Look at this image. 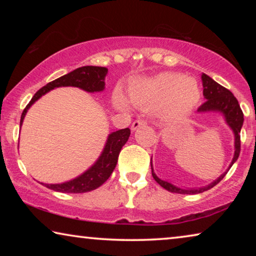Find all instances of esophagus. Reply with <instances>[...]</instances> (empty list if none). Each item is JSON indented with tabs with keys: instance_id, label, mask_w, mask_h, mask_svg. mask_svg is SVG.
I'll use <instances>...</instances> for the list:
<instances>
[{
	"instance_id": "34e87169",
	"label": "esophagus",
	"mask_w": 256,
	"mask_h": 256,
	"mask_svg": "<svg viewBox=\"0 0 256 256\" xmlns=\"http://www.w3.org/2000/svg\"><path fill=\"white\" fill-rule=\"evenodd\" d=\"M143 124H146V121L144 120H141V118H138V120H135L134 122H132V132L136 130V129L140 128Z\"/></svg>"
}]
</instances>
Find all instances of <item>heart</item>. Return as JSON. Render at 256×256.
Listing matches in <instances>:
<instances>
[{
  "label": "heart",
  "instance_id": "1",
  "mask_svg": "<svg viewBox=\"0 0 256 256\" xmlns=\"http://www.w3.org/2000/svg\"><path fill=\"white\" fill-rule=\"evenodd\" d=\"M128 96L136 107L152 108L160 104L166 116L177 118L197 104L200 99V90L194 79L166 72L132 82L129 86ZM113 102L118 110H127L129 108L127 99L118 90L114 93Z\"/></svg>",
  "mask_w": 256,
  "mask_h": 256
}]
</instances>
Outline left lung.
<instances>
[{
	"label": "left lung",
	"mask_w": 256,
	"mask_h": 256,
	"mask_svg": "<svg viewBox=\"0 0 256 256\" xmlns=\"http://www.w3.org/2000/svg\"><path fill=\"white\" fill-rule=\"evenodd\" d=\"M202 96L206 99L204 104L198 108L199 113H206V112H219L224 115L225 118L226 124H228V127L233 130L234 134V156L232 160V163L230 164V168L233 166L234 162L238 160V157L240 155V132L241 127L244 124V113L241 110L240 104L238 102L236 98L233 96V93L228 90L225 87L219 85L218 82H216L211 76H208L205 73L202 74ZM230 168L227 171L230 170ZM227 171H225L222 176L216 178L214 182H212L211 184H208V186L199 188H180L172 185L169 182L162 180L160 178L156 176V174L154 172L152 169V174L154 180L158 183L160 186L166 188V190L174 192V194H202L206 190H210L213 186H216L224 177L226 176Z\"/></svg>",
	"instance_id": "obj_1"
}]
</instances>
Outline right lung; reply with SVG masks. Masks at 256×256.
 Returning a JSON list of instances; mask_svg holds the SVG:
<instances>
[{"label": "right lung", "instance_id": "obj_1", "mask_svg": "<svg viewBox=\"0 0 256 256\" xmlns=\"http://www.w3.org/2000/svg\"><path fill=\"white\" fill-rule=\"evenodd\" d=\"M107 72L108 70L106 68H101V66H82V68H76L74 71L60 76V78L46 84L40 90H37L32 99L30 100V102L24 108L22 116H20V126L23 124L28 110L40 96L50 92L51 90L56 88V87L73 86L79 87V88L90 93L101 92L104 90V76H106ZM129 135H130V129L129 128L110 132L108 135L106 146H104L102 152H101L96 162L88 170H86L85 172L74 180L60 184H40L54 191L62 192V194H84V192L96 190V188L101 186L113 172L115 166H116L118 154H120L122 146L128 141Z\"/></svg>", "mask_w": 256, "mask_h": 256}]
</instances>
